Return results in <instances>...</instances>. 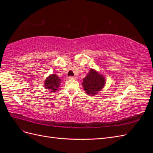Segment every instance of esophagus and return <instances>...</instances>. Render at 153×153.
<instances>
[{
    "label": "esophagus",
    "mask_w": 153,
    "mask_h": 153,
    "mask_svg": "<svg viewBox=\"0 0 153 153\" xmlns=\"http://www.w3.org/2000/svg\"><path fill=\"white\" fill-rule=\"evenodd\" d=\"M68 78L69 80H75L76 79V77L75 76H69Z\"/></svg>",
    "instance_id": "esophagus-1"
}]
</instances>
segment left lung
Wrapping results in <instances>:
<instances>
[{
  "mask_svg": "<svg viewBox=\"0 0 153 153\" xmlns=\"http://www.w3.org/2000/svg\"><path fill=\"white\" fill-rule=\"evenodd\" d=\"M105 77L94 69H91L89 73L83 79L82 86L88 95L94 96L104 87Z\"/></svg>",
  "mask_w": 153,
  "mask_h": 153,
  "instance_id": "1",
  "label": "left lung"
}]
</instances>
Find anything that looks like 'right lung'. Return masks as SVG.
Returning a JSON list of instances; mask_svg holds the SVG:
<instances>
[{
  "mask_svg": "<svg viewBox=\"0 0 153 153\" xmlns=\"http://www.w3.org/2000/svg\"><path fill=\"white\" fill-rule=\"evenodd\" d=\"M61 82V80L59 76L55 74H52L46 78L44 85L45 89H50V92H54L59 89Z\"/></svg>",
  "mask_w": 153,
  "mask_h": 153,
  "instance_id": "right-lung-1",
  "label": "right lung"
}]
</instances>
